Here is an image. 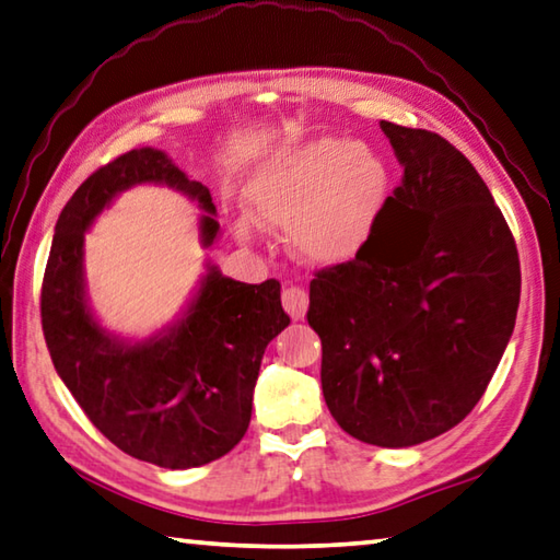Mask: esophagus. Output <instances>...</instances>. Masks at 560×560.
Here are the masks:
<instances>
[{
	"label": "esophagus",
	"instance_id": "obj_1",
	"mask_svg": "<svg viewBox=\"0 0 560 560\" xmlns=\"http://www.w3.org/2000/svg\"><path fill=\"white\" fill-rule=\"evenodd\" d=\"M283 311H287L293 320H301L308 311V293L299 287H289L281 293Z\"/></svg>",
	"mask_w": 560,
	"mask_h": 560
}]
</instances>
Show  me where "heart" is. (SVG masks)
<instances>
[{
    "mask_svg": "<svg viewBox=\"0 0 560 560\" xmlns=\"http://www.w3.org/2000/svg\"><path fill=\"white\" fill-rule=\"evenodd\" d=\"M389 166L350 139L320 137L273 151L245 183L252 222L289 228V247L313 267H340L370 245L389 198ZM252 225L240 222V235Z\"/></svg>",
    "mask_w": 560,
    "mask_h": 560,
    "instance_id": "b5f03b06",
    "label": "heart"
}]
</instances>
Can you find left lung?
I'll return each mask as SVG.
<instances>
[{
	"label": "left lung",
	"instance_id": "8db88e82",
	"mask_svg": "<svg viewBox=\"0 0 560 560\" xmlns=\"http://www.w3.org/2000/svg\"><path fill=\"white\" fill-rule=\"evenodd\" d=\"M404 168L358 257L311 281L325 404L345 433L409 448L480 401L512 338L520 254L475 166L425 129L380 121Z\"/></svg>",
	"mask_w": 560,
	"mask_h": 560
}]
</instances>
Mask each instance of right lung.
Returning a JSON list of instances; mask_svg holds the SVG:
<instances>
[{
	"instance_id": "1",
	"label": "right lung",
	"mask_w": 560,
	"mask_h": 560,
	"mask_svg": "<svg viewBox=\"0 0 560 560\" xmlns=\"http://www.w3.org/2000/svg\"><path fill=\"white\" fill-rule=\"evenodd\" d=\"M135 186H166L196 200L200 245L220 237L210 190L166 151L141 147L95 171L66 202L50 242L40 323L58 377L119 451L168 470L218 460L247 433L267 345L291 318L281 283H242L206 261L174 320L149 338H121L90 306L85 232Z\"/></svg>"
}]
</instances>
